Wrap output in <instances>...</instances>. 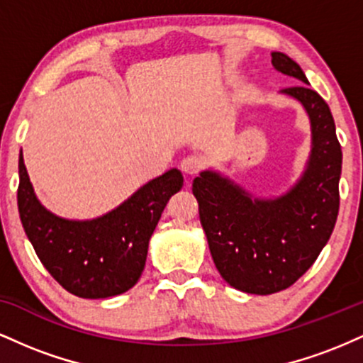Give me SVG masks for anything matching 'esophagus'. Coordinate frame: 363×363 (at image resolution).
I'll return each instance as SVG.
<instances>
[{"label": "esophagus", "mask_w": 363, "mask_h": 363, "mask_svg": "<svg viewBox=\"0 0 363 363\" xmlns=\"http://www.w3.org/2000/svg\"><path fill=\"white\" fill-rule=\"evenodd\" d=\"M201 169H203V160L196 155L186 157L184 160L181 162V170L184 174H187V176H196V174H199V170Z\"/></svg>", "instance_id": "1"}]
</instances>
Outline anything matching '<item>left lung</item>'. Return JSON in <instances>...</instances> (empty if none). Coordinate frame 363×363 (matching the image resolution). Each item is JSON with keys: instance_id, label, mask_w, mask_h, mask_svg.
<instances>
[{"instance_id": "8db88e82", "label": "left lung", "mask_w": 363, "mask_h": 363, "mask_svg": "<svg viewBox=\"0 0 363 363\" xmlns=\"http://www.w3.org/2000/svg\"><path fill=\"white\" fill-rule=\"evenodd\" d=\"M272 65L302 82L281 94L297 99L309 114L312 150L306 172L289 193L273 199L254 198L213 170L193 181L216 269L230 286L256 295L289 289L314 264L340 210L341 145L331 111L291 57L272 52Z\"/></svg>"}]
</instances>
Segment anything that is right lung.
I'll list each match as a JSON object with an SVG mask.
<instances>
[{
  "label": "right lung",
  "instance_id": "obj_1",
  "mask_svg": "<svg viewBox=\"0 0 363 363\" xmlns=\"http://www.w3.org/2000/svg\"><path fill=\"white\" fill-rule=\"evenodd\" d=\"M18 176L16 201L25 234L54 280L82 298L114 297L136 285L150 237L170 196L184 182L177 169H170L107 215L78 222L56 216L40 205L22 152Z\"/></svg>",
  "mask_w": 363,
  "mask_h": 363
}]
</instances>
